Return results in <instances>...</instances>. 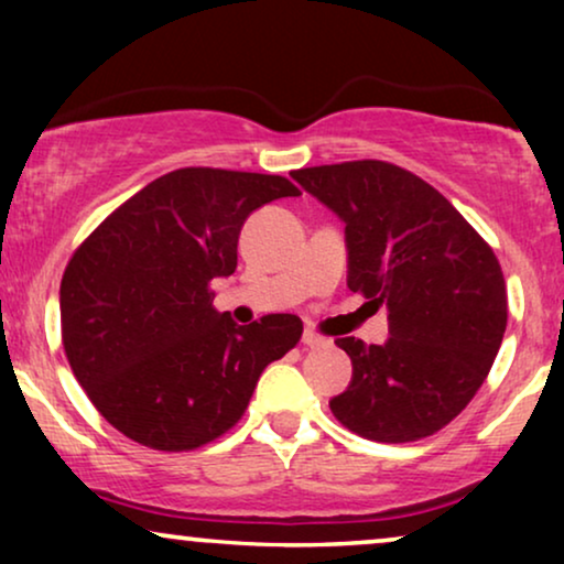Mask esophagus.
Instances as JSON below:
<instances>
[{"mask_svg":"<svg viewBox=\"0 0 564 564\" xmlns=\"http://www.w3.org/2000/svg\"><path fill=\"white\" fill-rule=\"evenodd\" d=\"M303 344L307 346V349H321V346H326L328 341L318 334H313V330H305L303 334Z\"/></svg>","mask_w":564,"mask_h":564,"instance_id":"esophagus-1","label":"esophagus"}]
</instances>
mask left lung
<instances>
[{"mask_svg":"<svg viewBox=\"0 0 564 564\" xmlns=\"http://www.w3.org/2000/svg\"><path fill=\"white\" fill-rule=\"evenodd\" d=\"M344 220L346 284L388 307L390 338H338L351 382L330 411L354 434L405 444L465 411L488 377L508 321L496 253L457 207L388 161L292 172Z\"/></svg>","mask_w":564,"mask_h":564,"instance_id":"1","label":"left lung"}]
</instances>
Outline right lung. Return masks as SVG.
<instances>
[{"instance_id": "right-lung-1", "label": "right lung", "mask_w": 564, "mask_h": 564, "mask_svg": "<svg viewBox=\"0 0 564 564\" xmlns=\"http://www.w3.org/2000/svg\"><path fill=\"white\" fill-rule=\"evenodd\" d=\"M297 195L276 174L176 169L74 251L61 280L64 349L120 434L159 452L213 442L241 419L264 367L300 341L297 315L236 326L210 288L236 272L246 218Z\"/></svg>"}]
</instances>
